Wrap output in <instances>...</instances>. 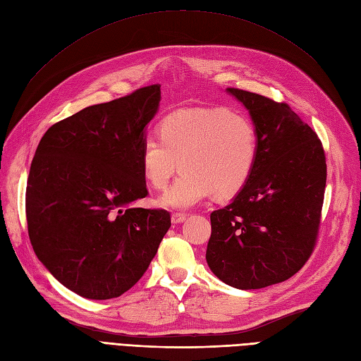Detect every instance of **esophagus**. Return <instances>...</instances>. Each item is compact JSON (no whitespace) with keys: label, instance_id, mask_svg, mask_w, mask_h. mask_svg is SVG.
I'll return each mask as SVG.
<instances>
[{"label":"esophagus","instance_id":"1","mask_svg":"<svg viewBox=\"0 0 361 361\" xmlns=\"http://www.w3.org/2000/svg\"><path fill=\"white\" fill-rule=\"evenodd\" d=\"M185 218H187V215H185V214H182V212H174V214L171 215V223H173V224H180V223L185 221Z\"/></svg>","mask_w":361,"mask_h":361}]
</instances>
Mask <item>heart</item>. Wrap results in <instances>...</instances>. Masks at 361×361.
<instances>
[{"label":"heart","instance_id":"b5f03b06","mask_svg":"<svg viewBox=\"0 0 361 361\" xmlns=\"http://www.w3.org/2000/svg\"><path fill=\"white\" fill-rule=\"evenodd\" d=\"M159 137L146 135L140 146L141 170L154 188H164L176 170H183L157 199L169 209H188L215 194L233 197L257 162L255 125L226 108L182 110L162 118Z\"/></svg>","mask_w":361,"mask_h":361}]
</instances>
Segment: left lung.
<instances>
[{"instance_id":"obj_1","label":"left lung","mask_w":361,"mask_h":361,"mask_svg":"<svg viewBox=\"0 0 361 361\" xmlns=\"http://www.w3.org/2000/svg\"><path fill=\"white\" fill-rule=\"evenodd\" d=\"M250 113L259 155L245 187L211 214L206 262L236 289L290 279L310 257L321 223L326 164L321 141L288 104L226 89Z\"/></svg>"}]
</instances>
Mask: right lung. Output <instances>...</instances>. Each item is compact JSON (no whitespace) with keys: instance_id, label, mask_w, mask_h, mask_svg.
I'll return each instance as SVG.
<instances>
[{"instance_id":"obj_1","label":"right lung","mask_w":361,"mask_h":361,"mask_svg":"<svg viewBox=\"0 0 361 361\" xmlns=\"http://www.w3.org/2000/svg\"><path fill=\"white\" fill-rule=\"evenodd\" d=\"M161 85L87 106L42 137L27 182L28 236L63 286L89 300L117 298L143 277L171 226L147 195L140 146Z\"/></svg>"}]
</instances>
